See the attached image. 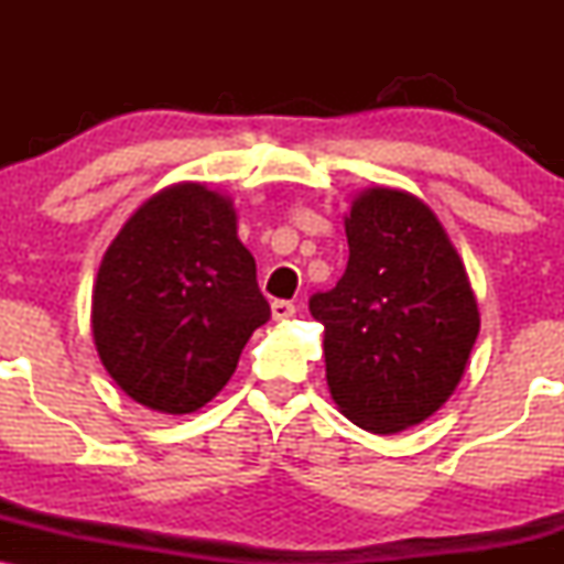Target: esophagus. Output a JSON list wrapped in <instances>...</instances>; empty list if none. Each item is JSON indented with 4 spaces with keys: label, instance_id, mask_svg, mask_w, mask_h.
I'll return each mask as SVG.
<instances>
[{
    "label": "esophagus",
    "instance_id": "esophagus-1",
    "mask_svg": "<svg viewBox=\"0 0 564 564\" xmlns=\"http://www.w3.org/2000/svg\"><path fill=\"white\" fill-rule=\"evenodd\" d=\"M270 313H273V321H289L296 313V307L286 300H275L270 304Z\"/></svg>",
    "mask_w": 564,
    "mask_h": 564
}]
</instances>
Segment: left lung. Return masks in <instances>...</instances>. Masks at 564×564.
<instances>
[{
	"label": "left lung",
	"mask_w": 564,
	"mask_h": 564,
	"mask_svg": "<svg viewBox=\"0 0 564 564\" xmlns=\"http://www.w3.org/2000/svg\"><path fill=\"white\" fill-rule=\"evenodd\" d=\"M345 232V275L310 300L323 323L328 392L360 430L394 435L456 392L480 310L443 223L413 193L366 187Z\"/></svg>",
	"instance_id": "obj_1"
}]
</instances>
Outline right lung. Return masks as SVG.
Segmentation results:
<instances>
[{
	"label": "right lung",
	"instance_id": "1",
	"mask_svg": "<svg viewBox=\"0 0 564 564\" xmlns=\"http://www.w3.org/2000/svg\"><path fill=\"white\" fill-rule=\"evenodd\" d=\"M268 318L232 198L206 183H174L142 200L93 289L102 368L134 403L172 416L217 398Z\"/></svg>",
	"mask_w": 564,
	"mask_h": 564
}]
</instances>
